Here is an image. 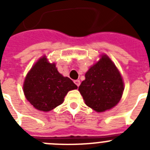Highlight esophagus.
<instances>
[{
    "instance_id": "obj_1",
    "label": "esophagus",
    "mask_w": 150,
    "mask_h": 150,
    "mask_svg": "<svg viewBox=\"0 0 150 150\" xmlns=\"http://www.w3.org/2000/svg\"><path fill=\"white\" fill-rule=\"evenodd\" d=\"M74 83H75L78 87H79V85H80V81H79V79H76V80H74Z\"/></svg>"
}]
</instances>
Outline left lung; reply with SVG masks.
I'll list each match as a JSON object with an SVG mask.
<instances>
[{"mask_svg":"<svg viewBox=\"0 0 150 150\" xmlns=\"http://www.w3.org/2000/svg\"><path fill=\"white\" fill-rule=\"evenodd\" d=\"M85 76L79 91L88 107L96 112H104L119 103L124 84L119 71L107 55H102Z\"/></svg>","mask_w":150,"mask_h":150,"instance_id":"left-lung-1","label":"left lung"}]
</instances>
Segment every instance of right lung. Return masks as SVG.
Listing matches in <instances>:
<instances>
[{
	"instance_id": "right-lung-1",
	"label": "right lung",
	"mask_w": 150,
	"mask_h": 150,
	"mask_svg": "<svg viewBox=\"0 0 150 150\" xmlns=\"http://www.w3.org/2000/svg\"><path fill=\"white\" fill-rule=\"evenodd\" d=\"M76 88L74 82L59 74L55 64L49 63L45 56L30 69L23 86L27 100L36 109L44 112L62 104L67 92Z\"/></svg>"
}]
</instances>
